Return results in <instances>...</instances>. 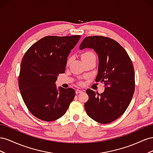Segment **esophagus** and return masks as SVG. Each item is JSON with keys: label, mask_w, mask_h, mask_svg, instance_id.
<instances>
[{"label": "esophagus", "mask_w": 153, "mask_h": 153, "mask_svg": "<svg viewBox=\"0 0 153 153\" xmlns=\"http://www.w3.org/2000/svg\"><path fill=\"white\" fill-rule=\"evenodd\" d=\"M82 90H79V89H77L76 90V94H80V93H82Z\"/></svg>", "instance_id": "34e87169"}]
</instances>
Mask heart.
I'll use <instances>...</instances> for the list:
<instances>
[{"label":"heart","mask_w":153,"mask_h":153,"mask_svg":"<svg viewBox=\"0 0 153 153\" xmlns=\"http://www.w3.org/2000/svg\"><path fill=\"white\" fill-rule=\"evenodd\" d=\"M81 58H82V61H85V60H88V59H90L96 58V56H95V54L92 51H87L82 54ZM70 61H71V59H69L68 60V62H67L68 63L70 62Z\"/></svg>","instance_id":"1"}]
</instances>
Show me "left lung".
Returning <instances> with one entry per match:
<instances>
[{"instance_id": "left-lung-1", "label": "left lung", "mask_w": 153, "mask_h": 153, "mask_svg": "<svg viewBox=\"0 0 153 153\" xmlns=\"http://www.w3.org/2000/svg\"><path fill=\"white\" fill-rule=\"evenodd\" d=\"M79 48H91L97 52L99 68L95 81L103 82L105 86L101 94L86 90L89 99L85 103L86 111L99 123H110L125 112L133 96L135 82L131 60L119 43L108 37H86Z\"/></svg>"}]
</instances>
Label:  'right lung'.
I'll list each match as a JSON object with an SVG mask.
<instances>
[{
	"instance_id": "add662e5",
	"label": "right lung",
	"mask_w": 153,
	"mask_h": 153,
	"mask_svg": "<svg viewBox=\"0 0 153 153\" xmlns=\"http://www.w3.org/2000/svg\"><path fill=\"white\" fill-rule=\"evenodd\" d=\"M81 36H47L30 46L22 60L19 86L25 104L38 119L54 121L67 111L75 97L73 88H56L67 58Z\"/></svg>"
}]
</instances>
